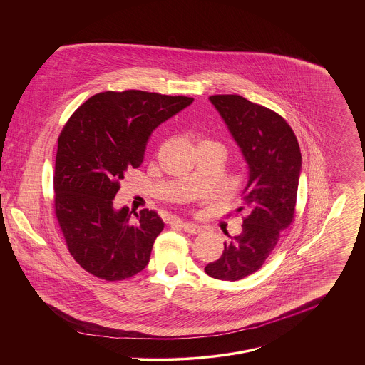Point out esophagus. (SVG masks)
<instances>
[{
	"label": "esophagus",
	"instance_id": "esophagus-1",
	"mask_svg": "<svg viewBox=\"0 0 365 365\" xmlns=\"http://www.w3.org/2000/svg\"><path fill=\"white\" fill-rule=\"evenodd\" d=\"M181 223V227L184 232H190V234H198L202 232L200 226L192 223V222H180Z\"/></svg>",
	"mask_w": 365,
	"mask_h": 365
}]
</instances>
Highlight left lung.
Returning <instances> with one entry per match:
<instances>
[{"instance_id": "obj_1", "label": "left lung", "mask_w": 365, "mask_h": 365, "mask_svg": "<svg viewBox=\"0 0 365 365\" xmlns=\"http://www.w3.org/2000/svg\"><path fill=\"white\" fill-rule=\"evenodd\" d=\"M225 121L248 167L242 191L247 213L242 232L225 242L222 257L206 274L240 280L257 272L294 217L301 177V152L290 125L274 111L238 95L209 98Z\"/></svg>"}]
</instances>
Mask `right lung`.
<instances>
[{
  "mask_svg": "<svg viewBox=\"0 0 365 365\" xmlns=\"http://www.w3.org/2000/svg\"><path fill=\"white\" fill-rule=\"evenodd\" d=\"M192 98L140 91L103 92L86 100L58 138L56 215L73 259L100 279L131 277L149 264L165 223L155 210L114 207L127 170L143 162L152 133Z\"/></svg>",
  "mask_w": 365,
  "mask_h": 365,
  "instance_id": "right-lung-1",
  "label": "right lung"
}]
</instances>
